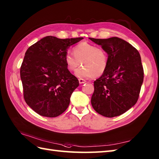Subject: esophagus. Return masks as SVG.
<instances>
[{
    "label": "esophagus",
    "mask_w": 159,
    "mask_h": 159,
    "mask_svg": "<svg viewBox=\"0 0 159 159\" xmlns=\"http://www.w3.org/2000/svg\"><path fill=\"white\" fill-rule=\"evenodd\" d=\"M79 82L80 84H84V83H86V80L85 79H79Z\"/></svg>",
    "instance_id": "1"
}]
</instances>
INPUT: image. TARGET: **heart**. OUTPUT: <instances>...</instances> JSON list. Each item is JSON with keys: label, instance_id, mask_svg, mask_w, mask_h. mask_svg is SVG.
I'll return each mask as SVG.
<instances>
[{"label": "heart", "instance_id": "heart-1", "mask_svg": "<svg viewBox=\"0 0 159 159\" xmlns=\"http://www.w3.org/2000/svg\"><path fill=\"white\" fill-rule=\"evenodd\" d=\"M73 55L67 52L65 57L66 65L70 71L76 70L80 63L82 67L78 69L75 76L80 79L98 77L106 72L109 59L107 52L102 48L87 42H83L73 48Z\"/></svg>", "mask_w": 159, "mask_h": 159}]
</instances>
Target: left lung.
<instances>
[{"mask_svg":"<svg viewBox=\"0 0 159 159\" xmlns=\"http://www.w3.org/2000/svg\"><path fill=\"white\" fill-rule=\"evenodd\" d=\"M89 39L101 46L109 59L106 72L94 81L91 103L104 117L119 116L139 98L143 81L140 54L130 43L117 37Z\"/></svg>","mask_w":159,"mask_h":159,"instance_id":"8db88e82","label":"left lung"}]
</instances>
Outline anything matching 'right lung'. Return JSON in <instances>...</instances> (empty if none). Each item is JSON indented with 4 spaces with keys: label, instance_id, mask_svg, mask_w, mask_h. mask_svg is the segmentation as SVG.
Returning a JSON list of instances; mask_svg holds the SVG:
<instances>
[{
    "label": "right lung",
    "instance_id": "obj_1",
    "mask_svg": "<svg viewBox=\"0 0 159 159\" xmlns=\"http://www.w3.org/2000/svg\"><path fill=\"white\" fill-rule=\"evenodd\" d=\"M83 39L46 36L26 50L20 67L24 98L40 116L57 117L68 107L79 83L67 68L64 57L70 46Z\"/></svg>",
    "mask_w": 159,
    "mask_h": 159
}]
</instances>
